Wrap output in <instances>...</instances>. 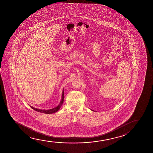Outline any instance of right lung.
<instances>
[{
    "label": "right lung",
    "mask_w": 153,
    "mask_h": 153,
    "mask_svg": "<svg viewBox=\"0 0 153 153\" xmlns=\"http://www.w3.org/2000/svg\"><path fill=\"white\" fill-rule=\"evenodd\" d=\"M64 90L63 91V94H62V100H61V102L59 103V105L57 106V107L54 108L53 109H50V110H40V109H36V108H34L33 107L30 106L32 109H34L36 111L40 112L41 113H46V114H51V113H55L57 111H58L60 109L62 105H63V102H64Z\"/></svg>",
    "instance_id": "1"
}]
</instances>
